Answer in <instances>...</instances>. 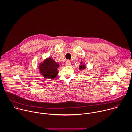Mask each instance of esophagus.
<instances>
[{"label":"esophagus","instance_id":"obj_1","mask_svg":"<svg viewBox=\"0 0 132 132\" xmlns=\"http://www.w3.org/2000/svg\"><path fill=\"white\" fill-rule=\"evenodd\" d=\"M65 64V65H70L71 64V62L69 60H68L66 61Z\"/></svg>","mask_w":132,"mask_h":132}]
</instances>
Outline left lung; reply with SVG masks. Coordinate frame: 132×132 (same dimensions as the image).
Wrapping results in <instances>:
<instances>
[{
  "mask_svg": "<svg viewBox=\"0 0 132 132\" xmlns=\"http://www.w3.org/2000/svg\"><path fill=\"white\" fill-rule=\"evenodd\" d=\"M81 65H80V67H79V69L80 70H84V69H85V68H86V67H85V65L84 64V63L82 62H81Z\"/></svg>",
  "mask_w": 132,
  "mask_h": 132,
  "instance_id": "8db88e82",
  "label": "left lung"
}]
</instances>
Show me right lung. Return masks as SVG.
I'll use <instances>...</instances> for the list:
<instances>
[{
  "mask_svg": "<svg viewBox=\"0 0 132 132\" xmlns=\"http://www.w3.org/2000/svg\"><path fill=\"white\" fill-rule=\"evenodd\" d=\"M39 70L40 74L45 78L53 79L58 75L57 68L59 67L58 63L53 58L50 57L46 58L39 64Z\"/></svg>",
  "mask_w": 132,
  "mask_h": 132,
  "instance_id": "1",
  "label": "right lung"
}]
</instances>
